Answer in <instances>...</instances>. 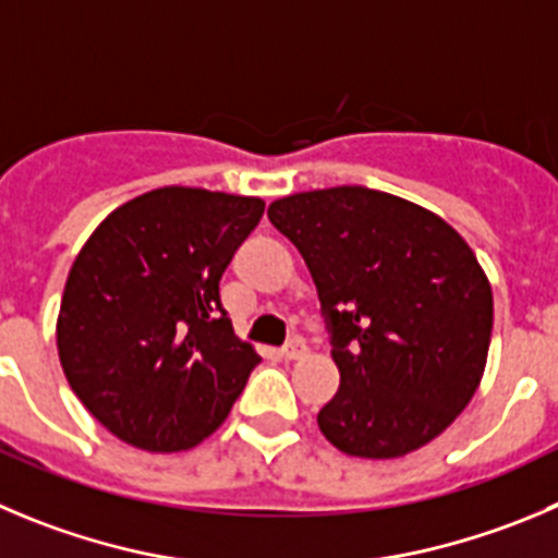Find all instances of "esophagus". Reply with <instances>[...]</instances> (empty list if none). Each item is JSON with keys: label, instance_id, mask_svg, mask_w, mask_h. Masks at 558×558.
Masks as SVG:
<instances>
[{"label": "esophagus", "instance_id": "esophagus-1", "mask_svg": "<svg viewBox=\"0 0 558 558\" xmlns=\"http://www.w3.org/2000/svg\"><path fill=\"white\" fill-rule=\"evenodd\" d=\"M305 343L303 341H289L283 347V350H280V355L286 357V361H300V357H305Z\"/></svg>", "mask_w": 558, "mask_h": 558}]
</instances>
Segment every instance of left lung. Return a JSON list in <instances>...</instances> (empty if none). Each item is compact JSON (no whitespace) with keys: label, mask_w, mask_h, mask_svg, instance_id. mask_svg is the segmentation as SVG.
Here are the masks:
<instances>
[{"label":"left lung","mask_w":558,"mask_h":558,"mask_svg":"<svg viewBox=\"0 0 558 558\" xmlns=\"http://www.w3.org/2000/svg\"><path fill=\"white\" fill-rule=\"evenodd\" d=\"M267 215L308 264L332 336L341 385L322 435L366 460L435 440L476 393L493 336L490 280L465 239L366 186L296 192Z\"/></svg>","instance_id":"obj_1"}]
</instances>
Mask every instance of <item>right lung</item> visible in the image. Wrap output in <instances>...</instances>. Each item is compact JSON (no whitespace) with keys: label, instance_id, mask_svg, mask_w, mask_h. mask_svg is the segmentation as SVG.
I'll return each mask as SVG.
<instances>
[{"label":"right lung","instance_id":"1","mask_svg":"<svg viewBox=\"0 0 558 558\" xmlns=\"http://www.w3.org/2000/svg\"><path fill=\"white\" fill-rule=\"evenodd\" d=\"M262 215V197L161 186L114 208L74 258L57 352L123 444L184 451L231 413L262 357L233 332L220 278Z\"/></svg>","mask_w":558,"mask_h":558}]
</instances>
